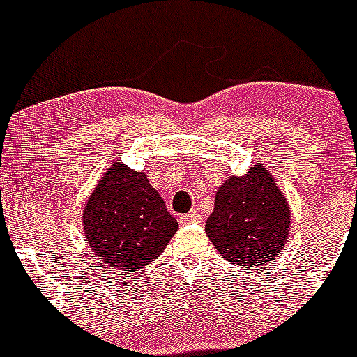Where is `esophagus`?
Here are the masks:
<instances>
[{
	"instance_id": "obj_1",
	"label": "esophagus",
	"mask_w": 357,
	"mask_h": 357,
	"mask_svg": "<svg viewBox=\"0 0 357 357\" xmlns=\"http://www.w3.org/2000/svg\"><path fill=\"white\" fill-rule=\"evenodd\" d=\"M197 221H200V216L197 213H188V214H183L181 218H179V223L181 225H190V223H197Z\"/></svg>"
}]
</instances>
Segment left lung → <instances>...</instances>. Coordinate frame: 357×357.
I'll return each mask as SVG.
<instances>
[{"label": "left lung", "mask_w": 357, "mask_h": 357, "mask_svg": "<svg viewBox=\"0 0 357 357\" xmlns=\"http://www.w3.org/2000/svg\"><path fill=\"white\" fill-rule=\"evenodd\" d=\"M291 211L263 165L231 176L218 188L206 234L225 259L237 266L271 263L288 241Z\"/></svg>", "instance_id": "8db88e82"}]
</instances>
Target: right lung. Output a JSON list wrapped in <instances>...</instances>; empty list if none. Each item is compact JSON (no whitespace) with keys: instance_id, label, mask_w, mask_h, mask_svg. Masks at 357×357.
<instances>
[{"instance_id":"1","label":"right lung","mask_w":357,"mask_h":357,"mask_svg":"<svg viewBox=\"0 0 357 357\" xmlns=\"http://www.w3.org/2000/svg\"><path fill=\"white\" fill-rule=\"evenodd\" d=\"M82 221L92 252L116 271H139L155 261L178 231V221L146 174L123 162L106 169Z\"/></svg>"}]
</instances>
